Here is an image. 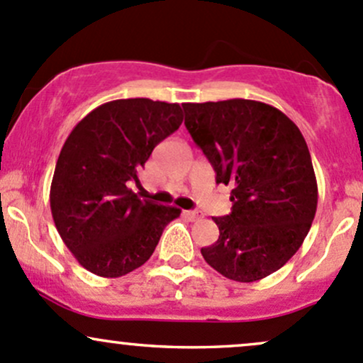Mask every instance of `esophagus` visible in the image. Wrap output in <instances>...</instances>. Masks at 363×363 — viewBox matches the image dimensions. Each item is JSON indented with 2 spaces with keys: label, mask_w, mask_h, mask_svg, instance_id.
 Segmentation results:
<instances>
[{
  "label": "esophagus",
  "mask_w": 363,
  "mask_h": 363,
  "mask_svg": "<svg viewBox=\"0 0 363 363\" xmlns=\"http://www.w3.org/2000/svg\"><path fill=\"white\" fill-rule=\"evenodd\" d=\"M184 217L188 218V220H198V218H201V213L196 212V210H186Z\"/></svg>",
  "instance_id": "34e87169"
}]
</instances>
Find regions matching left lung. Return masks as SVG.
Listing matches in <instances>:
<instances>
[{
    "instance_id": "8db88e82",
    "label": "left lung",
    "mask_w": 363,
    "mask_h": 363,
    "mask_svg": "<svg viewBox=\"0 0 363 363\" xmlns=\"http://www.w3.org/2000/svg\"><path fill=\"white\" fill-rule=\"evenodd\" d=\"M186 129L233 186V210L213 217L218 240L201 248L210 267L238 282L281 269L308 234L317 179L303 134L281 110L253 99L184 103Z\"/></svg>"
}]
</instances>
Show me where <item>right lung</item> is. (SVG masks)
<instances>
[{
  "label": "right lung",
  "mask_w": 363,
  "mask_h": 363,
  "mask_svg": "<svg viewBox=\"0 0 363 363\" xmlns=\"http://www.w3.org/2000/svg\"><path fill=\"white\" fill-rule=\"evenodd\" d=\"M181 123L177 103L115 99L87 113L69 134L55 167L50 205L63 242L89 272H133L181 215L129 189V182L139 184L138 172L155 146Z\"/></svg>",
  "instance_id": "right-lung-1"
}]
</instances>
